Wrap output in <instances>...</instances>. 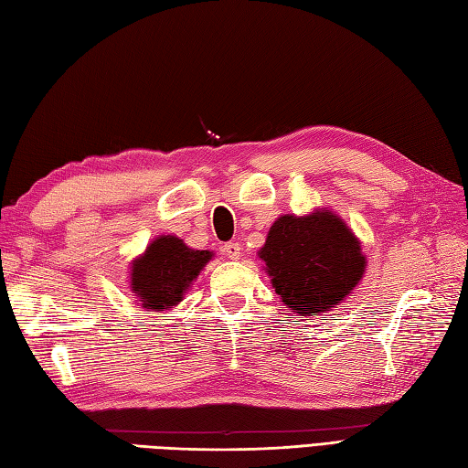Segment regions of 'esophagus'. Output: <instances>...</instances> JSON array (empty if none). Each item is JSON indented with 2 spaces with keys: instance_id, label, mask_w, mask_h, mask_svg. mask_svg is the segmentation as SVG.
<instances>
[{
  "instance_id": "obj_1",
  "label": "esophagus",
  "mask_w": 468,
  "mask_h": 468,
  "mask_svg": "<svg viewBox=\"0 0 468 468\" xmlns=\"http://www.w3.org/2000/svg\"><path fill=\"white\" fill-rule=\"evenodd\" d=\"M223 251H225V255L229 257V260H239V257H241V243L229 241V243H225Z\"/></svg>"
}]
</instances>
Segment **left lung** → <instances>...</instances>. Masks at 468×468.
Instances as JSON below:
<instances>
[{"label": "left lung", "instance_id": "1", "mask_svg": "<svg viewBox=\"0 0 468 468\" xmlns=\"http://www.w3.org/2000/svg\"><path fill=\"white\" fill-rule=\"evenodd\" d=\"M260 257L275 293L300 315L335 307L360 282V243L340 217L283 215L271 225Z\"/></svg>", "mask_w": 468, "mask_h": 468}]
</instances>
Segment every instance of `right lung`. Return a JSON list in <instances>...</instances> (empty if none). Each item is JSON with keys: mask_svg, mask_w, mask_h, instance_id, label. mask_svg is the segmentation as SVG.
Masks as SVG:
<instances>
[{"mask_svg": "<svg viewBox=\"0 0 468 468\" xmlns=\"http://www.w3.org/2000/svg\"><path fill=\"white\" fill-rule=\"evenodd\" d=\"M208 260L211 251L188 250L173 235L158 237L133 265V292L146 310H166L183 300Z\"/></svg>", "mask_w": 468, "mask_h": 468, "instance_id": "right-lung-1", "label": "right lung"}]
</instances>
